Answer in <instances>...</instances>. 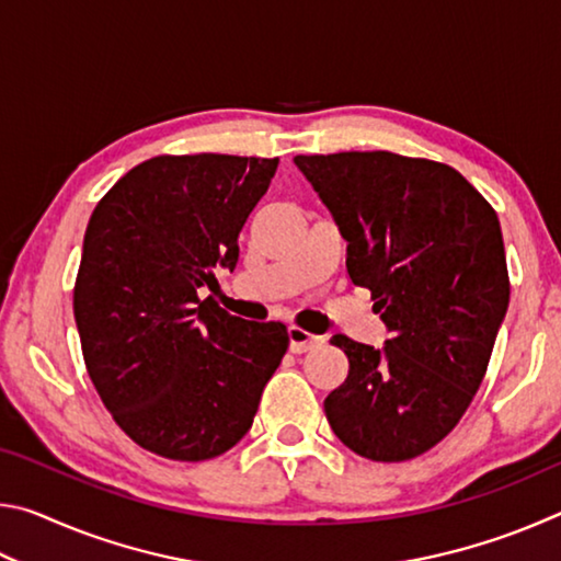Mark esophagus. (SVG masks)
<instances>
[{
  "mask_svg": "<svg viewBox=\"0 0 561 561\" xmlns=\"http://www.w3.org/2000/svg\"><path fill=\"white\" fill-rule=\"evenodd\" d=\"M321 341H324V339L317 336V334H309L307 329L289 327V348L294 351V354H304V351L319 346Z\"/></svg>",
  "mask_w": 561,
  "mask_h": 561,
  "instance_id": "obj_1",
  "label": "esophagus"
}]
</instances>
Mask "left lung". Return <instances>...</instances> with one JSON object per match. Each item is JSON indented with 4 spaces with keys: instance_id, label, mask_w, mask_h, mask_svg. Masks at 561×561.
Wrapping results in <instances>:
<instances>
[{
    "instance_id": "8db88e82",
    "label": "left lung",
    "mask_w": 561,
    "mask_h": 561,
    "mask_svg": "<svg viewBox=\"0 0 561 561\" xmlns=\"http://www.w3.org/2000/svg\"><path fill=\"white\" fill-rule=\"evenodd\" d=\"M334 215L346 270L391 331L383 348L344 334L348 376L324 401L360 458L403 462L438 445L485 378L510 304L497 213L458 170L388 150L297 156Z\"/></svg>"
}]
</instances>
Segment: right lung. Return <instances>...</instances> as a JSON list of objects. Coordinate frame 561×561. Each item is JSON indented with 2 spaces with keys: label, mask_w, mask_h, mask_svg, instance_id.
Wrapping results in <instances>:
<instances>
[{
  "label": "right lung",
  "mask_w": 561,
  "mask_h": 561,
  "mask_svg": "<svg viewBox=\"0 0 561 561\" xmlns=\"http://www.w3.org/2000/svg\"><path fill=\"white\" fill-rule=\"evenodd\" d=\"M277 163L150 158L89 220L73 284L83 360L118 428L160 458L210 460L240 443L287 354L282 321H244L197 294L217 287V264L234 270Z\"/></svg>",
  "instance_id": "add662e5"
}]
</instances>
